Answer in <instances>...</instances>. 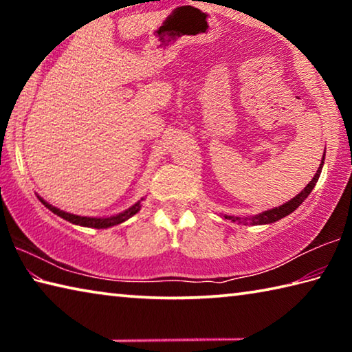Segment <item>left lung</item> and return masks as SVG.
Wrapping results in <instances>:
<instances>
[{"instance_id": "1", "label": "left lung", "mask_w": 352, "mask_h": 352, "mask_svg": "<svg viewBox=\"0 0 352 352\" xmlns=\"http://www.w3.org/2000/svg\"><path fill=\"white\" fill-rule=\"evenodd\" d=\"M323 163H324V155H323V158H321V164H320V168L317 170V174L314 175L312 182L309 183L307 186L302 189L300 194L296 195V197L289 200L287 204H284V205H281L279 208H273V210H269V211H265V212H261V214H258V216L247 217V219H241V217H236L234 219V217H231V216H225V219H231V220H233V222H236V220H239V222L245 223V225L247 223H250V225H264V223H273V222H276V220H279V219L289 216V214L294 212L296 208L300 206L302 201L307 199V195L312 192V189L315 188V184H317V182H318V177L321 174V168H323Z\"/></svg>"}]
</instances>
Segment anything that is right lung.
I'll return each instance as SVG.
<instances>
[{"mask_svg": "<svg viewBox=\"0 0 352 352\" xmlns=\"http://www.w3.org/2000/svg\"><path fill=\"white\" fill-rule=\"evenodd\" d=\"M41 200V199H40ZM43 205L47 208V210L52 211L54 214H57V216H60L62 219L68 220V222L74 223V225H82V226H90V228H109V226H113V225H118V223H122L124 220H127L129 217H132L133 214H136L140 211V204H136L135 206L129 208L127 211H124L121 214H118V216H113V217H105V219H96V217H82V216H74V214H69V212H65V211H60L57 210L56 206H52L50 204H46L45 200Z\"/></svg>", "mask_w": 352, "mask_h": 352, "instance_id": "1", "label": "right lung"}]
</instances>
